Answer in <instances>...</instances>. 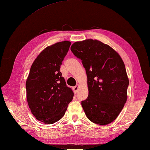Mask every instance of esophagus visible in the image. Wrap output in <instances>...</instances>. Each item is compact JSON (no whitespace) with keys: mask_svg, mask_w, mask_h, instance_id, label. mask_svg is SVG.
<instances>
[{"mask_svg":"<svg viewBox=\"0 0 150 150\" xmlns=\"http://www.w3.org/2000/svg\"><path fill=\"white\" fill-rule=\"evenodd\" d=\"M79 84L76 85L75 87L73 88V91H74L75 93H77V91H78V90H79Z\"/></svg>","mask_w":150,"mask_h":150,"instance_id":"1","label":"esophagus"}]
</instances>
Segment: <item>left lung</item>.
<instances>
[{
  "instance_id": "obj_1",
  "label": "left lung",
  "mask_w": 150,
  "mask_h": 150,
  "mask_svg": "<svg viewBox=\"0 0 150 150\" xmlns=\"http://www.w3.org/2000/svg\"><path fill=\"white\" fill-rule=\"evenodd\" d=\"M71 51L86 71L89 93L81 103L86 115L100 125L112 122L127 100L129 80L122 59L112 47L97 40L75 42Z\"/></svg>"
}]
</instances>
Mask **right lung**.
<instances>
[{"mask_svg":"<svg viewBox=\"0 0 150 150\" xmlns=\"http://www.w3.org/2000/svg\"><path fill=\"white\" fill-rule=\"evenodd\" d=\"M70 45L64 40L46 47L30 68L26 82L28 104L33 116L45 124L61 119L74 95L60 71Z\"/></svg>","mask_w":150,"mask_h":150,"instance_id":"right-lung-1","label":"right lung"}]
</instances>
